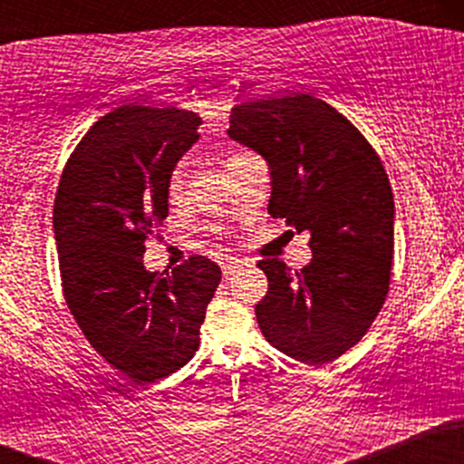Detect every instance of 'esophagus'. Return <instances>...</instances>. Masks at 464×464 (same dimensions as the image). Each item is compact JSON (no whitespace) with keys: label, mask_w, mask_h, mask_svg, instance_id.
<instances>
[{"label":"esophagus","mask_w":464,"mask_h":464,"mask_svg":"<svg viewBox=\"0 0 464 464\" xmlns=\"http://www.w3.org/2000/svg\"><path fill=\"white\" fill-rule=\"evenodd\" d=\"M242 266H250V264L244 262V259L231 257V259H227V262H222V273H225V276H233L239 268H242Z\"/></svg>","instance_id":"1"}]
</instances>
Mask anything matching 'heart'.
<instances>
[{
    "label": "heart",
    "mask_w": 464,
    "mask_h": 464,
    "mask_svg": "<svg viewBox=\"0 0 464 464\" xmlns=\"http://www.w3.org/2000/svg\"><path fill=\"white\" fill-rule=\"evenodd\" d=\"M183 183H185V172L179 165V168L172 172V177H169V196H172V198H179V196L183 194Z\"/></svg>",
    "instance_id": "b5f03b06"
}]
</instances>
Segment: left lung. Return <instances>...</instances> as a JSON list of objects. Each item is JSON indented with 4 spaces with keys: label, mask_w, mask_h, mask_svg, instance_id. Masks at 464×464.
<instances>
[{
    "label": "left lung",
    "mask_w": 464,
    "mask_h": 464,
    "mask_svg": "<svg viewBox=\"0 0 464 464\" xmlns=\"http://www.w3.org/2000/svg\"><path fill=\"white\" fill-rule=\"evenodd\" d=\"M227 132L268 163V214L310 233L301 273L275 257L257 264L268 276L255 307L264 338L305 364L340 358L391 285L395 200L384 165L347 117L307 93L237 104Z\"/></svg>",
    "instance_id": "8db88e82"
}]
</instances>
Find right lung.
I'll use <instances>...</instances> for the list:
<instances>
[{
  "instance_id": "1",
  "label": "right lung",
  "mask_w": 464,
  "mask_h": 464,
  "mask_svg": "<svg viewBox=\"0 0 464 464\" xmlns=\"http://www.w3.org/2000/svg\"><path fill=\"white\" fill-rule=\"evenodd\" d=\"M200 124L177 106H120L80 140L56 189L52 222L69 310L89 344L140 384L194 358L222 276L200 255L172 273L143 266V242L168 218L172 169Z\"/></svg>"
}]
</instances>
